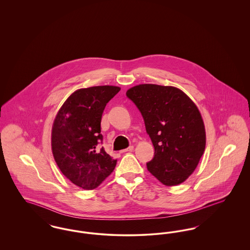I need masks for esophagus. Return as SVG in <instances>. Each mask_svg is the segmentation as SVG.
Instances as JSON below:
<instances>
[{"label":"esophagus","mask_w":250,"mask_h":250,"mask_svg":"<svg viewBox=\"0 0 250 250\" xmlns=\"http://www.w3.org/2000/svg\"><path fill=\"white\" fill-rule=\"evenodd\" d=\"M134 149V147L133 146H129L128 148H126V149H125V150H122L121 151V153H125V152H131L132 150Z\"/></svg>","instance_id":"obj_1"}]
</instances>
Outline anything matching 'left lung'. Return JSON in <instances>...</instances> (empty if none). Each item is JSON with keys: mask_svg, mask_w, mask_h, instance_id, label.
I'll use <instances>...</instances> for the list:
<instances>
[{"mask_svg": "<svg viewBox=\"0 0 250 250\" xmlns=\"http://www.w3.org/2000/svg\"><path fill=\"white\" fill-rule=\"evenodd\" d=\"M126 96L143 115L155 147L147 168L167 187L182 184L198 166L206 143L204 124L195 103L178 88L140 84Z\"/></svg>", "mask_w": 250, "mask_h": 250, "instance_id": "obj_1", "label": "left lung"}]
</instances>
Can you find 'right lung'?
<instances>
[{"label": "right lung", "mask_w": 250, "mask_h": 250, "mask_svg": "<svg viewBox=\"0 0 250 250\" xmlns=\"http://www.w3.org/2000/svg\"><path fill=\"white\" fill-rule=\"evenodd\" d=\"M121 90L94 86L74 92L55 117L51 149L60 170L83 189L97 188L113 171L117 160L99 147L101 118L107 102Z\"/></svg>", "instance_id": "add662e5"}]
</instances>
